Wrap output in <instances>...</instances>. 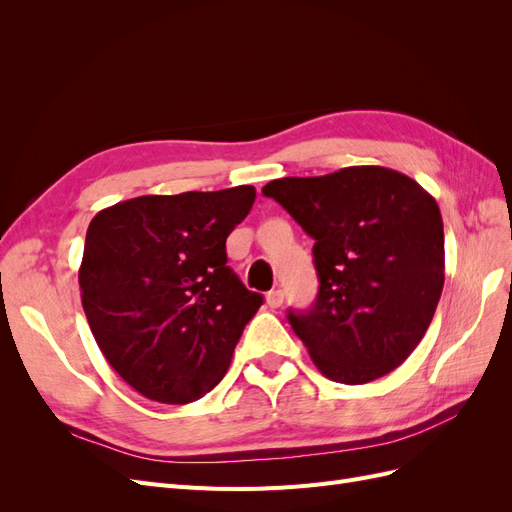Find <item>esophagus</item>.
Returning <instances> with one entry per match:
<instances>
[{
	"instance_id": "esophagus-1",
	"label": "esophagus",
	"mask_w": 512,
	"mask_h": 512,
	"mask_svg": "<svg viewBox=\"0 0 512 512\" xmlns=\"http://www.w3.org/2000/svg\"><path fill=\"white\" fill-rule=\"evenodd\" d=\"M267 303H269V307H282V303H284V290H271L269 294H267Z\"/></svg>"
}]
</instances>
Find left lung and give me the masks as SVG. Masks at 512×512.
I'll return each instance as SVG.
<instances>
[{
  "label": "left lung",
  "instance_id": "8db88e82",
  "mask_svg": "<svg viewBox=\"0 0 512 512\" xmlns=\"http://www.w3.org/2000/svg\"><path fill=\"white\" fill-rule=\"evenodd\" d=\"M262 194L316 241L318 297L305 312L288 309L316 367L329 380L365 384L404 363L444 286L436 198L384 166L275 179Z\"/></svg>",
  "mask_w": 512,
  "mask_h": 512
}]
</instances>
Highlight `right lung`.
<instances>
[{"instance_id":"right-lung-1","label":"right lung","mask_w":512,"mask_h":512,"mask_svg":"<svg viewBox=\"0 0 512 512\" xmlns=\"http://www.w3.org/2000/svg\"><path fill=\"white\" fill-rule=\"evenodd\" d=\"M252 185L138 196L91 220L79 269L89 329L134 391L160 404L207 395L262 305L226 267Z\"/></svg>"}]
</instances>
